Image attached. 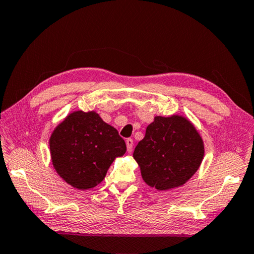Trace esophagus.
Instances as JSON below:
<instances>
[{
  "label": "esophagus",
  "mask_w": 254,
  "mask_h": 254,
  "mask_svg": "<svg viewBox=\"0 0 254 254\" xmlns=\"http://www.w3.org/2000/svg\"><path fill=\"white\" fill-rule=\"evenodd\" d=\"M126 143H127V152L131 153L132 152V149H133V140L132 139H127L126 140Z\"/></svg>",
  "instance_id": "esophagus-1"
}]
</instances>
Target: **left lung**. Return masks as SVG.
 Segmentation results:
<instances>
[{
    "instance_id": "1",
    "label": "left lung",
    "mask_w": 254,
    "mask_h": 254,
    "mask_svg": "<svg viewBox=\"0 0 254 254\" xmlns=\"http://www.w3.org/2000/svg\"><path fill=\"white\" fill-rule=\"evenodd\" d=\"M133 158L148 186L169 190L183 186L198 170L204 142L194 124L182 115L156 117Z\"/></svg>"
}]
</instances>
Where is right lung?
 Segmentation results:
<instances>
[{
    "instance_id": "obj_1",
    "label": "right lung",
    "mask_w": 254,
    "mask_h": 254,
    "mask_svg": "<svg viewBox=\"0 0 254 254\" xmlns=\"http://www.w3.org/2000/svg\"><path fill=\"white\" fill-rule=\"evenodd\" d=\"M49 147L57 174L81 190L102 183L115 158L127 151L117 128L94 111L68 114L51 133Z\"/></svg>"
}]
</instances>
